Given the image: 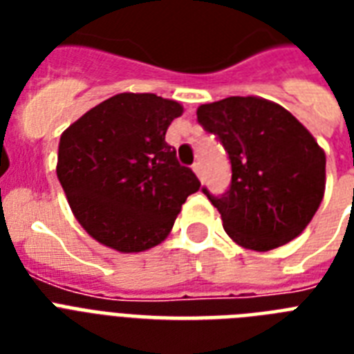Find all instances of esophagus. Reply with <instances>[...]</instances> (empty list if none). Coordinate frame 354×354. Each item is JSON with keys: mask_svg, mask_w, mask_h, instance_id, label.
<instances>
[{"mask_svg": "<svg viewBox=\"0 0 354 354\" xmlns=\"http://www.w3.org/2000/svg\"><path fill=\"white\" fill-rule=\"evenodd\" d=\"M193 171L196 172V176H198L200 180H202V165H200V163H194Z\"/></svg>", "mask_w": 354, "mask_h": 354, "instance_id": "1", "label": "esophagus"}]
</instances>
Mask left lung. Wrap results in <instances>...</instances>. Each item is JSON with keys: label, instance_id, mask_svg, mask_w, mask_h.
Returning a JSON list of instances; mask_svg holds the SVG:
<instances>
[{"label": "left lung", "instance_id": "8db88e82", "mask_svg": "<svg viewBox=\"0 0 354 354\" xmlns=\"http://www.w3.org/2000/svg\"><path fill=\"white\" fill-rule=\"evenodd\" d=\"M196 118L232 161V185L204 193L224 230L246 250L268 252L294 241L325 193V152L288 110L263 97H227L202 104Z\"/></svg>", "mask_w": 354, "mask_h": 354}]
</instances>
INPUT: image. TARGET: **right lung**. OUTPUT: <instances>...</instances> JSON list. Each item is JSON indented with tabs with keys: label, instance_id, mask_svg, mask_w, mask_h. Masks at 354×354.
<instances>
[{
	"label": "right lung",
	"instance_id": "right-lung-1",
	"mask_svg": "<svg viewBox=\"0 0 354 354\" xmlns=\"http://www.w3.org/2000/svg\"><path fill=\"white\" fill-rule=\"evenodd\" d=\"M182 113L180 102L154 93H118L62 132L57 176L75 218L97 242L138 253L171 233L182 204L200 189L165 141Z\"/></svg>",
	"mask_w": 354,
	"mask_h": 354
}]
</instances>
